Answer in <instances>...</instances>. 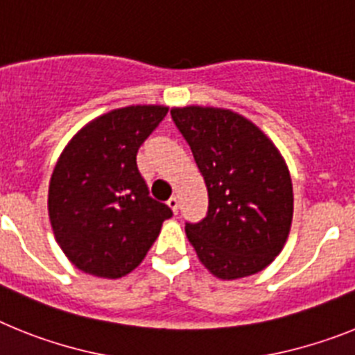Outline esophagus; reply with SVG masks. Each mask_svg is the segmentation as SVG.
<instances>
[{
  "instance_id": "34e87169",
  "label": "esophagus",
  "mask_w": 355,
  "mask_h": 355,
  "mask_svg": "<svg viewBox=\"0 0 355 355\" xmlns=\"http://www.w3.org/2000/svg\"><path fill=\"white\" fill-rule=\"evenodd\" d=\"M168 205L171 207V211L177 214V212H178V198H177V196H171V198L168 200Z\"/></svg>"
}]
</instances>
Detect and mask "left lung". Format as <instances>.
<instances>
[{"label": "left lung", "instance_id": "obj_1", "mask_svg": "<svg viewBox=\"0 0 355 355\" xmlns=\"http://www.w3.org/2000/svg\"><path fill=\"white\" fill-rule=\"evenodd\" d=\"M209 193L207 214L186 223L187 239L212 275L241 279L280 254L293 220L288 166L257 126L232 110H171Z\"/></svg>", "mask_w": 355, "mask_h": 355}]
</instances>
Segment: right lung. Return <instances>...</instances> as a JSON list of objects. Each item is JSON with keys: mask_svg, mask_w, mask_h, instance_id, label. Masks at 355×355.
<instances>
[{"mask_svg": "<svg viewBox=\"0 0 355 355\" xmlns=\"http://www.w3.org/2000/svg\"><path fill=\"white\" fill-rule=\"evenodd\" d=\"M168 107L134 105L103 114L71 139L51 175L49 221L78 270L119 279L139 266L173 211L150 196L137 152Z\"/></svg>", "mask_w": 355, "mask_h": 355, "instance_id": "right-lung-1", "label": "right lung"}]
</instances>
